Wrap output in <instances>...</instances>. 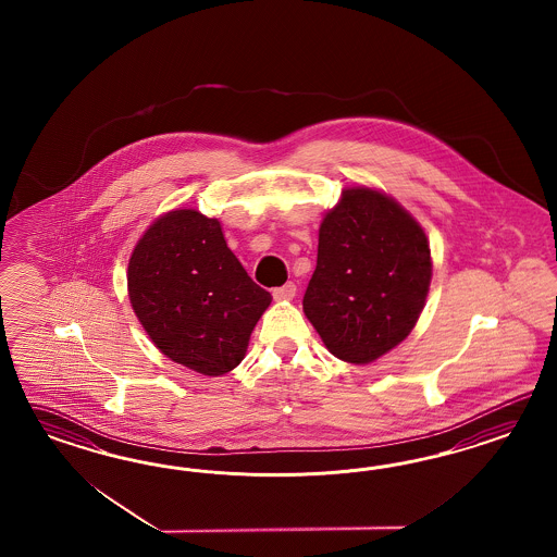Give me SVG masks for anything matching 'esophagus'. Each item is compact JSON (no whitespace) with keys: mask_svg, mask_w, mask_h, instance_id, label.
I'll list each match as a JSON object with an SVG mask.
<instances>
[{"mask_svg":"<svg viewBox=\"0 0 557 557\" xmlns=\"http://www.w3.org/2000/svg\"><path fill=\"white\" fill-rule=\"evenodd\" d=\"M273 298L277 300V302H287V300H292L294 296H296V284L294 282H287L282 287H275L273 292Z\"/></svg>","mask_w":557,"mask_h":557,"instance_id":"34e87169","label":"esophagus"}]
</instances>
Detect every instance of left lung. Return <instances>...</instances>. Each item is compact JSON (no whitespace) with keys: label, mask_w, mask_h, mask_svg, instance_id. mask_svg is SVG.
I'll return each instance as SVG.
<instances>
[{"label":"left lung","mask_w":557,"mask_h":557,"mask_svg":"<svg viewBox=\"0 0 557 557\" xmlns=\"http://www.w3.org/2000/svg\"><path fill=\"white\" fill-rule=\"evenodd\" d=\"M431 273L421 224L386 194L347 187L322 219L304 314L335 357L371 363L414 329Z\"/></svg>","instance_id":"8db88e82"}]
</instances>
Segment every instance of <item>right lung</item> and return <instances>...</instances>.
<instances>
[{
    "label": "right lung",
    "mask_w": 557,
    "mask_h": 557,
    "mask_svg": "<svg viewBox=\"0 0 557 557\" xmlns=\"http://www.w3.org/2000/svg\"><path fill=\"white\" fill-rule=\"evenodd\" d=\"M128 298L157 349L203 375L235 370L271 304L226 247L219 220L194 208L171 210L140 236Z\"/></svg>",
    "instance_id": "obj_1"
}]
</instances>
